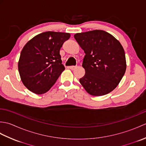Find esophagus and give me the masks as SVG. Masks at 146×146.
Instances as JSON below:
<instances>
[{
	"mask_svg": "<svg viewBox=\"0 0 146 146\" xmlns=\"http://www.w3.org/2000/svg\"><path fill=\"white\" fill-rule=\"evenodd\" d=\"M76 68V66H71L68 67V68H69V69H70V70H75Z\"/></svg>",
	"mask_w": 146,
	"mask_h": 146,
	"instance_id": "esophagus-1",
	"label": "esophagus"
}]
</instances>
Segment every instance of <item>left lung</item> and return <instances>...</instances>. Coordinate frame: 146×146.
Segmentation results:
<instances>
[{
	"label": "left lung",
	"instance_id": "left-lung-1",
	"mask_svg": "<svg viewBox=\"0 0 146 146\" xmlns=\"http://www.w3.org/2000/svg\"><path fill=\"white\" fill-rule=\"evenodd\" d=\"M74 38L85 53L82 63L85 74L80 83L91 95L109 94L119 85L126 70L122 44L102 30L76 33Z\"/></svg>",
	"mask_w": 146,
	"mask_h": 146
}]
</instances>
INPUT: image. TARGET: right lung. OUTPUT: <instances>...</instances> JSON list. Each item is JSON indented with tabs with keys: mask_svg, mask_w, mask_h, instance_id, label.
I'll return each mask as SVG.
<instances>
[{
	"mask_svg": "<svg viewBox=\"0 0 146 146\" xmlns=\"http://www.w3.org/2000/svg\"><path fill=\"white\" fill-rule=\"evenodd\" d=\"M70 34L48 31L36 35L22 49L18 61L21 80L37 95L49 90L64 70L60 49Z\"/></svg>",
	"mask_w": 146,
	"mask_h": 146,
	"instance_id": "obj_1",
	"label": "right lung"
}]
</instances>
